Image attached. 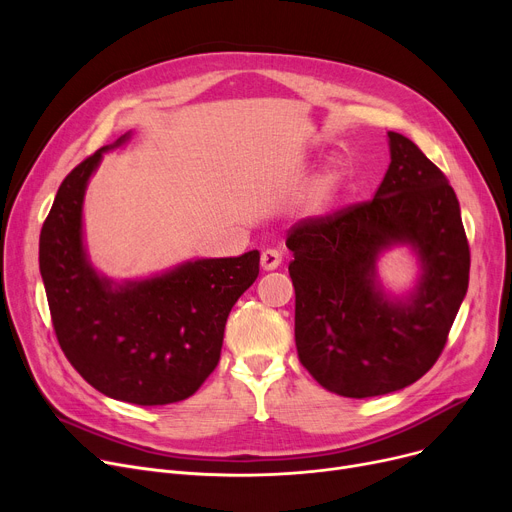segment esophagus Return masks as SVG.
Instances as JSON below:
<instances>
[{"instance_id": "1", "label": "esophagus", "mask_w": 512, "mask_h": 512, "mask_svg": "<svg viewBox=\"0 0 512 512\" xmlns=\"http://www.w3.org/2000/svg\"><path fill=\"white\" fill-rule=\"evenodd\" d=\"M282 263V253L278 249H265L261 253V267L263 270H276Z\"/></svg>"}]
</instances>
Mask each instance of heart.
Segmentation results:
<instances>
[{
	"instance_id": "obj_1",
	"label": "heart",
	"mask_w": 512,
	"mask_h": 512,
	"mask_svg": "<svg viewBox=\"0 0 512 512\" xmlns=\"http://www.w3.org/2000/svg\"><path fill=\"white\" fill-rule=\"evenodd\" d=\"M334 186H336V180L332 176H326L324 180H319L315 191H313V203L315 205H324L332 199V193H334Z\"/></svg>"
}]
</instances>
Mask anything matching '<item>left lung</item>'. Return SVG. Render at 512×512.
I'll return each mask as SVG.
<instances>
[{
	"mask_svg": "<svg viewBox=\"0 0 512 512\" xmlns=\"http://www.w3.org/2000/svg\"><path fill=\"white\" fill-rule=\"evenodd\" d=\"M388 137L392 161L373 199L311 215L286 236L299 361L346 398L402 390L432 369L469 286V242L448 178L411 139ZM398 241L424 263L407 304L374 288V259Z\"/></svg>",
	"mask_w": 512,
	"mask_h": 512,
	"instance_id": "1",
	"label": "left lung"
}]
</instances>
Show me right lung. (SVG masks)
<instances>
[{"label":"right lung","instance_id":"1","mask_svg":"<svg viewBox=\"0 0 512 512\" xmlns=\"http://www.w3.org/2000/svg\"><path fill=\"white\" fill-rule=\"evenodd\" d=\"M105 149L64 178L41 228L39 270L53 332L70 365L101 394L170 405L193 396L218 365L228 313L259 276V251L191 261L124 286L99 278L83 249V197Z\"/></svg>","mask_w":512,"mask_h":512}]
</instances>
